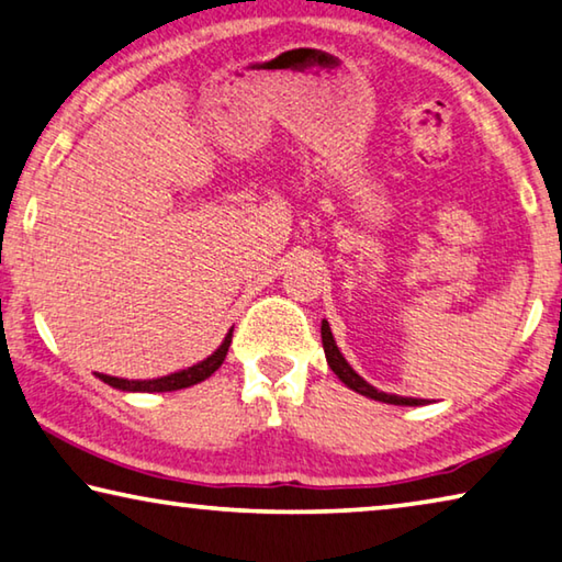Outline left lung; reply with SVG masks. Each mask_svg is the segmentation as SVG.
Instances as JSON below:
<instances>
[{
  "label": "left lung",
  "mask_w": 562,
  "mask_h": 562,
  "mask_svg": "<svg viewBox=\"0 0 562 562\" xmlns=\"http://www.w3.org/2000/svg\"><path fill=\"white\" fill-rule=\"evenodd\" d=\"M323 347H325V358H327V364L333 368V372L337 378H340L347 387L355 390V393H360L364 397L370 400H380V403H390V405H423V400L417 397H400V395H387V393H380V390H375L372 385H368L358 372H355L350 364H347V360L342 358V352L337 350L335 345V337L333 333H329V325L323 319Z\"/></svg>",
  "instance_id": "1"
}]
</instances>
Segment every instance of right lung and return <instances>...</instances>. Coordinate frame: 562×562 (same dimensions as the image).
<instances>
[{
  "label": "right lung",
  "instance_id": "obj_1",
  "mask_svg": "<svg viewBox=\"0 0 562 562\" xmlns=\"http://www.w3.org/2000/svg\"><path fill=\"white\" fill-rule=\"evenodd\" d=\"M229 342H233V329H229L225 342H222L215 355H210L207 360H202L194 368H187L182 372H175V375L167 378H157V380H120V378H110V375H100L102 382L106 385L117 387V390H130V393H172V390H182L190 385H198V382L207 380L212 372H215L222 362L227 358Z\"/></svg>",
  "mask_w": 562,
  "mask_h": 562
}]
</instances>
